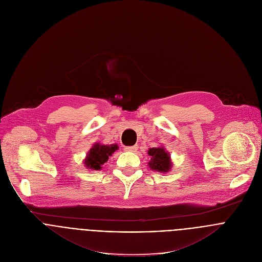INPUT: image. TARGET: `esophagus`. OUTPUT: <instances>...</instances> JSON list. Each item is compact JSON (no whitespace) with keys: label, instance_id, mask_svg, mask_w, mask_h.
Returning <instances> with one entry per match:
<instances>
[{"label":"esophagus","instance_id":"34e87169","mask_svg":"<svg viewBox=\"0 0 262 262\" xmlns=\"http://www.w3.org/2000/svg\"><path fill=\"white\" fill-rule=\"evenodd\" d=\"M124 149L126 151H136L138 149V146L137 145H133V146H125Z\"/></svg>","mask_w":262,"mask_h":262}]
</instances>
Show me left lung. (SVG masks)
Here are the masks:
<instances>
[{"mask_svg":"<svg viewBox=\"0 0 262 262\" xmlns=\"http://www.w3.org/2000/svg\"><path fill=\"white\" fill-rule=\"evenodd\" d=\"M148 155L150 156V161L148 165L151 169L157 171H168L171 168L169 160V155L163 147H152L149 148Z\"/></svg>","mask_w":262,"mask_h":262,"instance_id":"left-lung-1","label":"left lung"}]
</instances>
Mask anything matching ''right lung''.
Listing matches in <instances>:
<instances>
[{"instance_id": "add662e5", "label": "right lung", "mask_w": 262, "mask_h": 262, "mask_svg": "<svg viewBox=\"0 0 262 262\" xmlns=\"http://www.w3.org/2000/svg\"><path fill=\"white\" fill-rule=\"evenodd\" d=\"M117 149H118L117 145H101L97 143L91 148L89 154H87L84 163L86 167L94 170L95 169L98 170L102 168L101 165L107 162L108 157H111L113 152Z\"/></svg>"}]
</instances>
